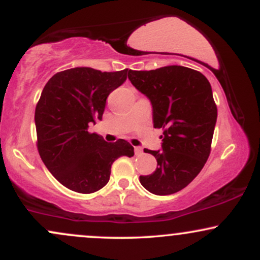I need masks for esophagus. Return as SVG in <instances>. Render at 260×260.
<instances>
[{"label":"esophagus","instance_id":"34e87169","mask_svg":"<svg viewBox=\"0 0 260 260\" xmlns=\"http://www.w3.org/2000/svg\"><path fill=\"white\" fill-rule=\"evenodd\" d=\"M134 153H136V155H142V154H143V150H142V148H139V147H136V148H134Z\"/></svg>","mask_w":260,"mask_h":260}]
</instances>
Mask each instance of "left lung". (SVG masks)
<instances>
[{
  "mask_svg": "<svg viewBox=\"0 0 260 260\" xmlns=\"http://www.w3.org/2000/svg\"><path fill=\"white\" fill-rule=\"evenodd\" d=\"M128 78L151 101L154 127L162 129V150H144L157 168L139 181L153 194H174L194 180L210 155L217 117L210 83L182 66L129 70Z\"/></svg>",
  "mask_w": 260,
  "mask_h": 260,
  "instance_id": "8db88e82",
  "label": "left lung"
}]
</instances>
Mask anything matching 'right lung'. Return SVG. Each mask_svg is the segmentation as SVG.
<instances>
[{"instance_id":"right-lung-1","label":"right lung","mask_w":260,"mask_h":260,"mask_svg":"<svg viewBox=\"0 0 260 260\" xmlns=\"http://www.w3.org/2000/svg\"><path fill=\"white\" fill-rule=\"evenodd\" d=\"M128 73L76 67L56 73L44 86L35 109L38 150L53 177L73 192L101 189L110 180L113 161L134 155L127 140L107 143L88 131L103 118L107 96Z\"/></svg>"}]
</instances>
